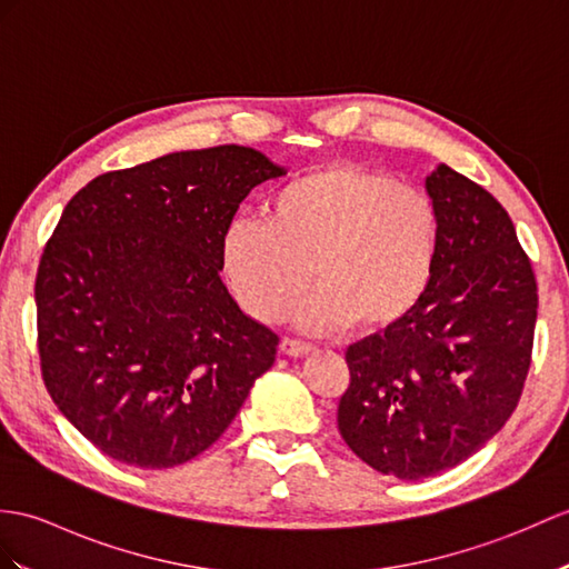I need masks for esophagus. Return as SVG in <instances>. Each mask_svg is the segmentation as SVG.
I'll return each mask as SVG.
<instances>
[{
    "mask_svg": "<svg viewBox=\"0 0 569 569\" xmlns=\"http://www.w3.org/2000/svg\"><path fill=\"white\" fill-rule=\"evenodd\" d=\"M281 351L290 356V359H300V356H308L312 351V345H306V341H296V339H283Z\"/></svg>",
    "mask_w": 569,
    "mask_h": 569,
    "instance_id": "1",
    "label": "esophagus"
}]
</instances>
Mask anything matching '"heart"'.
I'll return each mask as SVG.
<instances>
[{
    "label": "heart",
    "instance_id": "b5f03b06",
    "mask_svg": "<svg viewBox=\"0 0 569 569\" xmlns=\"http://www.w3.org/2000/svg\"><path fill=\"white\" fill-rule=\"evenodd\" d=\"M439 240V208L425 189L339 162L281 183L263 220L230 222L220 269L240 306L261 322L281 317L315 279L320 288L300 306V327L339 332L356 325L378 335L425 298Z\"/></svg>",
    "mask_w": 569,
    "mask_h": 569
}]
</instances>
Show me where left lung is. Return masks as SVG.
Wrapping results in <instances>:
<instances>
[{"instance_id": "left-lung-1", "label": "left lung", "mask_w": 569, "mask_h": 569, "mask_svg": "<svg viewBox=\"0 0 569 569\" xmlns=\"http://www.w3.org/2000/svg\"><path fill=\"white\" fill-rule=\"evenodd\" d=\"M439 257L400 325L347 349L341 439L363 463L421 480L463 463L507 425L531 366L536 276L497 198L451 167L427 177Z\"/></svg>"}]
</instances>
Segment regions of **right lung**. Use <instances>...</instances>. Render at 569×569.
I'll use <instances>...</instances> for the list:
<instances>
[{
    "instance_id": "obj_1",
    "label": "right lung",
    "mask_w": 569,
    "mask_h": 569,
    "mask_svg": "<svg viewBox=\"0 0 569 569\" xmlns=\"http://www.w3.org/2000/svg\"><path fill=\"white\" fill-rule=\"evenodd\" d=\"M286 169L244 144L157 157L91 179L64 206L36 276L52 402L101 453L162 470L213 446L276 337L220 279L247 193Z\"/></svg>"
}]
</instances>
